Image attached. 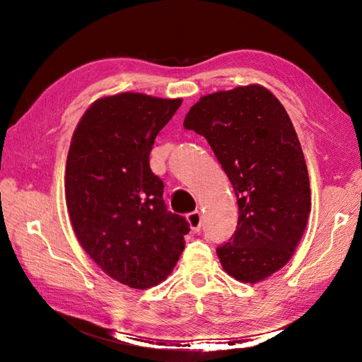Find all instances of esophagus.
Returning a JSON list of instances; mask_svg holds the SVG:
<instances>
[{
    "mask_svg": "<svg viewBox=\"0 0 362 362\" xmlns=\"http://www.w3.org/2000/svg\"><path fill=\"white\" fill-rule=\"evenodd\" d=\"M187 221H188V226H189V228L193 230V232H199V230H201V226H202V216H201V213H199V211L189 213L188 216H187Z\"/></svg>",
    "mask_w": 362,
    "mask_h": 362,
    "instance_id": "34e87169",
    "label": "esophagus"
}]
</instances>
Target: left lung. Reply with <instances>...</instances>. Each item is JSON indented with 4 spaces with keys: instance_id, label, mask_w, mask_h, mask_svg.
I'll list each match as a JSON object with an SVG mask.
<instances>
[{
    "instance_id": "left-lung-1",
    "label": "left lung",
    "mask_w": 362,
    "mask_h": 362,
    "mask_svg": "<svg viewBox=\"0 0 362 362\" xmlns=\"http://www.w3.org/2000/svg\"><path fill=\"white\" fill-rule=\"evenodd\" d=\"M183 127L206 138L232 182L238 227L216 250L241 283L266 280L289 263L311 211L310 177L289 115L259 83L205 95Z\"/></svg>"
}]
</instances>
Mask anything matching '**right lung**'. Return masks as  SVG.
I'll return each mask as SVG.
<instances>
[{
    "mask_svg": "<svg viewBox=\"0 0 362 362\" xmlns=\"http://www.w3.org/2000/svg\"><path fill=\"white\" fill-rule=\"evenodd\" d=\"M182 98L103 96L82 115L68 151L65 199L81 247L110 279L148 289L168 279L185 247L188 222L166 210L151 171L156 136Z\"/></svg>",
    "mask_w": 362,
    "mask_h": 362,
    "instance_id": "1",
    "label": "right lung"
}]
</instances>
